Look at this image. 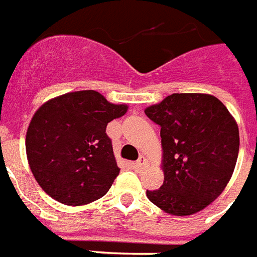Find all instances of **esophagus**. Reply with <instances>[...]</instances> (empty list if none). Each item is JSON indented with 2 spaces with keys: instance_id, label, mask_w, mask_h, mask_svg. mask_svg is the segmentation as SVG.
I'll return each instance as SVG.
<instances>
[{
  "instance_id": "esophagus-1",
  "label": "esophagus",
  "mask_w": 257,
  "mask_h": 257,
  "mask_svg": "<svg viewBox=\"0 0 257 257\" xmlns=\"http://www.w3.org/2000/svg\"><path fill=\"white\" fill-rule=\"evenodd\" d=\"M148 164H149V163H148V160L145 157H140V159L134 163V167H136L137 170H144V168L148 167Z\"/></svg>"
}]
</instances>
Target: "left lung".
Returning a JSON list of instances; mask_svg holds the SVG:
<instances>
[{"mask_svg":"<svg viewBox=\"0 0 257 257\" xmlns=\"http://www.w3.org/2000/svg\"><path fill=\"white\" fill-rule=\"evenodd\" d=\"M160 128L164 182L148 190L164 212L188 216L222 194L233 175L239 149L237 121L223 102L203 93H174L148 106Z\"/></svg>","mask_w":257,"mask_h":257,"instance_id":"8db88e82","label":"left lung"}]
</instances>
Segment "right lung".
<instances>
[{
	"label": "right lung",
	"instance_id": "1",
	"mask_svg": "<svg viewBox=\"0 0 257 257\" xmlns=\"http://www.w3.org/2000/svg\"><path fill=\"white\" fill-rule=\"evenodd\" d=\"M127 109L95 90L65 93L39 106L27 128L26 153L44 192L74 207L105 196L120 171L106 124Z\"/></svg>",
	"mask_w": 257,
	"mask_h": 257
}]
</instances>
